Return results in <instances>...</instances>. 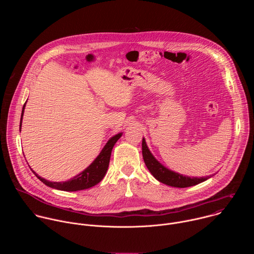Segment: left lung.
<instances>
[{"label":"left lung","instance_id":"8db88e82","mask_svg":"<svg viewBox=\"0 0 254 254\" xmlns=\"http://www.w3.org/2000/svg\"><path fill=\"white\" fill-rule=\"evenodd\" d=\"M141 149H142V158H143L144 164H146L151 174L158 181H160V182L168 186L176 187V188L191 187L204 182V181H206L211 177L210 176V177H203V178H191V177H186L183 175H180L178 173H175L173 171H170L154 158V156L151 154L150 150L147 147V143L144 138H142Z\"/></svg>","mask_w":254,"mask_h":254}]
</instances>
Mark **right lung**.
I'll use <instances>...</instances> for the list:
<instances>
[{"instance_id":"add662e5","label":"right lung","mask_w":254,"mask_h":254,"mask_svg":"<svg viewBox=\"0 0 254 254\" xmlns=\"http://www.w3.org/2000/svg\"><path fill=\"white\" fill-rule=\"evenodd\" d=\"M24 108L25 104L23 106V111H22V117L24 113ZM21 124H22V118H21V123H20V129H21ZM122 136V133L116 134L113 136L110 140L106 142L104 148L98 155V157L93 161V163L86 168L82 173L74 177L73 179H71L69 181H66V182H50V181H47L41 177H39L37 174H36L34 171H32L37 178L43 182L46 186L51 187L53 189L61 190V191H79V190H84L91 188L98 184L100 181L103 179L108 165H110V160H111V155H112V150L115 146V143L118 141V139Z\"/></svg>"}]
</instances>
